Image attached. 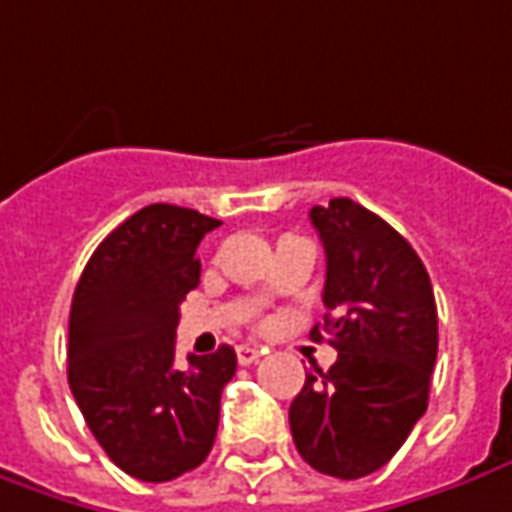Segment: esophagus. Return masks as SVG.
I'll use <instances>...</instances> for the list:
<instances>
[{
    "label": "esophagus",
    "mask_w": 512,
    "mask_h": 512,
    "mask_svg": "<svg viewBox=\"0 0 512 512\" xmlns=\"http://www.w3.org/2000/svg\"><path fill=\"white\" fill-rule=\"evenodd\" d=\"M235 353H238V361H241V364H255L257 358L263 356V350H260V347H252V344H238Z\"/></svg>",
    "instance_id": "obj_1"
}]
</instances>
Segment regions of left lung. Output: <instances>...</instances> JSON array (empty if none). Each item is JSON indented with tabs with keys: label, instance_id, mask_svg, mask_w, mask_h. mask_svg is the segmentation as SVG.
Instances as JSON below:
<instances>
[{
	"label": "left lung",
	"instance_id": "1",
	"mask_svg": "<svg viewBox=\"0 0 512 512\" xmlns=\"http://www.w3.org/2000/svg\"><path fill=\"white\" fill-rule=\"evenodd\" d=\"M325 246V328L336 364L305 373L288 409L294 446L319 474L361 479L387 465L429 406L437 305L409 241L350 198L311 210Z\"/></svg>",
	"mask_w": 512,
	"mask_h": 512
}]
</instances>
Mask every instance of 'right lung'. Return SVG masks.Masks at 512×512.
<instances>
[{
  "mask_svg": "<svg viewBox=\"0 0 512 512\" xmlns=\"http://www.w3.org/2000/svg\"><path fill=\"white\" fill-rule=\"evenodd\" d=\"M218 218L151 204L95 249L69 311V389L109 460L142 482H170L207 460L229 344L176 364L179 305L201 277L196 249Z\"/></svg>",
  "mask_w": 512,
  "mask_h": 512,
  "instance_id": "add662e5",
  "label": "right lung"
}]
</instances>
